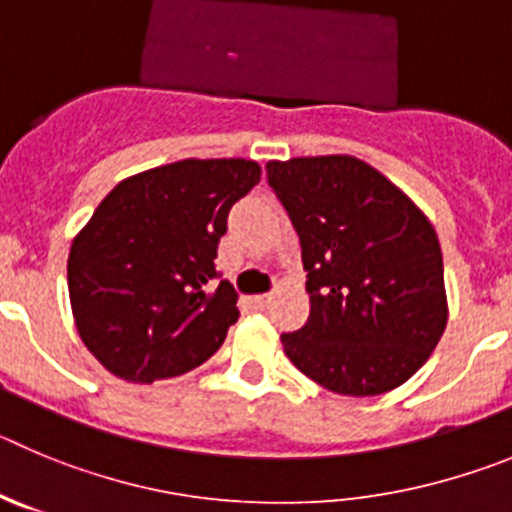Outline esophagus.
Here are the masks:
<instances>
[{
  "instance_id": "1",
  "label": "esophagus",
  "mask_w": 512,
  "mask_h": 512,
  "mask_svg": "<svg viewBox=\"0 0 512 512\" xmlns=\"http://www.w3.org/2000/svg\"><path fill=\"white\" fill-rule=\"evenodd\" d=\"M248 302H251L253 309H266V307H269L271 297H269V294H256V297H251Z\"/></svg>"
}]
</instances>
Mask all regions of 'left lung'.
<instances>
[{"instance_id": "obj_1", "label": "left lung", "mask_w": 512, "mask_h": 512, "mask_svg": "<svg viewBox=\"0 0 512 512\" xmlns=\"http://www.w3.org/2000/svg\"><path fill=\"white\" fill-rule=\"evenodd\" d=\"M307 271L309 320L287 358L340 396H381L429 360L449 317L442 248L419 205L350 154L266 162Z\"/></svg>"}]
</instances>
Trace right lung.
Masks as SVG:
<instances>
[{"label":"right lung","instance_id":"1","mask_svg":"<svg viewBox=\"0 0 512 512\" xmlns=\"http://www.w3.org/2000/svg\"><path fill=\"white\" fill-rule=\"evenodd\" d=\"M261 180L253 159H180L121 180L75 233L68 294L78 335L126 383L203 365L238 320L213 279L228 210Z\"/></svg>","mask_w":512,"mask_h":512}]
</instances>
